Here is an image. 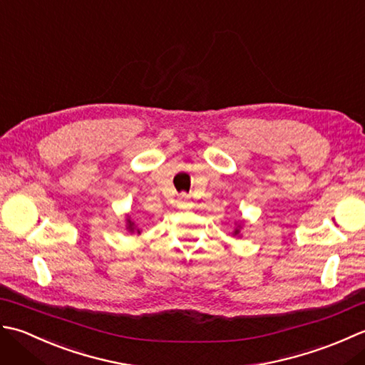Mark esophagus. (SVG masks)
I'll return each instance as SVG.
<instances>
[{
    "mask_svg": "<svg viewBox=\"0 0 365 365\" xmlns=\"http://www.w3.org/2000/svg\"><path fill=\"white\" fill-rule=\"evenodd\" d=\"M178 203H180L181 207H187L189 206V197L185 195V193H182V195L180 197V200H178Z\"/></svg>",
    "mask_w": 365,
    "mask_h": 365,
    "instance_id": "esophagus-1",
    "label": "esophagus"
}]
</instances>
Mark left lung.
Returning <instances> with one entry per match:
<instances>
[{
	"label": "left lung",
	"instance_id": "1",
	"mask_svg": "<svg viewBox=\"0 0 365 365\" xmlns=\"http://www.w3.org/2000/svg\"><path fill=\"white\" fill-rule=\"evenodd\" d=\"M236 233H237V230H236Z\"/></svg>",
	"mask_w": 365,
	"mask_h": 365
}]
</instances>
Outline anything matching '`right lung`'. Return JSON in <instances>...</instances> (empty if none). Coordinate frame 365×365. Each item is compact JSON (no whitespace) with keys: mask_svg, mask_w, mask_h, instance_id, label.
<instances>
[{"mask_svg":"<svg viewBox=\"0 0 365 365\" xmlns=\"http://www.w3.org/2000/svg\"><path fill=\"white\" fill-rule=\"evenodd\" d=\"M128 224H129V230H130V232H133V222L128 220Z\"/></svg>","mask_w":365,"mask_h":365,"instance_id":"1","label":"right lung"}]
</instances>
